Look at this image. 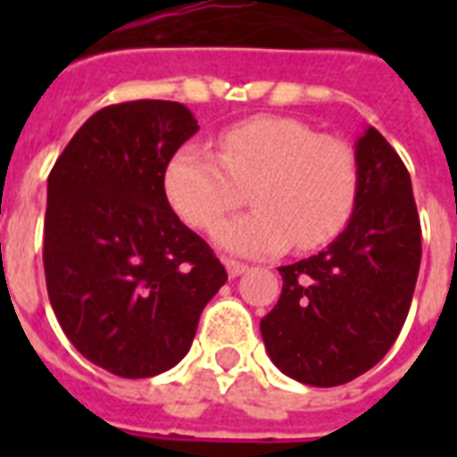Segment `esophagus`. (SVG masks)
<instances>
[{"instance_id":"obj_1","label":"esophagus","mask_w":457,"mask_h":457,"mask_svg":"<svg viewBox=\"0 0 457 457\" xmlns=\"http://www.w3.org/2000/svg\"><path fill=\"white\" fill-rule=\"evenodd\" d=\"M225 269H228L229 278H237L239 274H245V271H247V264L235 262V259H225Z\"/></svg>"}]
</instances>
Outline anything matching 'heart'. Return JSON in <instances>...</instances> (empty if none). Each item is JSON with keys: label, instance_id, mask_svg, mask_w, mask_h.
<instances>
[{"label": "heart", "instance_id": "b5f03b06", "mask_svg": "<svg viewBox=\"0 0 457 457\" xmlns=\"http://www.w3.org/2000/svg\"><path fill=\"white\" fill-rule=\"evenodd\" d=\"M249 212L220 222L215 245L232 254L269 257L296 242L311 249L336 237L357 193V161L343 139L320 137L288 117H254L220 137V154L183 144L166 163L163 190L188 225L208 229L242 200Z\"/></svg>", "mask_w": 457, "mask_h": 457}]
</instances>
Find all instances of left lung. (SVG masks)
<instances>
[{
	"label": "left lung",
	"mask_w": 457,
	"mask_h": 457,
	"mask_svg": "<svg viewBox=\"0 0 457 457\" xmlns=\"http://www.w3.org/2000/svg\"><path fill=\"white\" fill-rule=\"evenodd\" d=\"M354 161L347 225L323 252L278 269L281 296L259 323L271 362L311 386L350 382L389 353L421 264V222L399 154L364 127Z\"/></svg>",
	"instance_id": "left-lung-1"
}]
</instances>
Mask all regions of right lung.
I'll return each instance as SVG.
<instances>
[{"label": "right lung", "instance_id": "obj_1", "mask_svg": "<svg viewBox=\"0 0 457 457\" xmlns=\"http://www.w3.org/2000/svg\"><path fill=\"white\" fill-rule=\"evenodd\" d=\"M198 131L188 107L134 100L95 112L48 176V298L75 350L127 379L186 357L228 271L170 210L163 170Z\"/></svg>", "mask_w": 457, "mask_h": 457}]
</instances>
